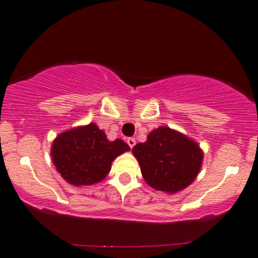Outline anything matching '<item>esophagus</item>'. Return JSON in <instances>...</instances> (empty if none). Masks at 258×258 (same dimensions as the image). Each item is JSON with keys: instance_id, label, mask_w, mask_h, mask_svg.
<instances>
[{"instance_id": "1", "label": "esophagus", "mask_w": 258, "mask_h": 258, "mask_svg": "<svg viewBox=\"0 0 258 258\" xmlns=\"http://www.w3.org/2000/svg\"><path fill=\"white\" fill-rule=\"evenodd\" d=\"M127 144H128L130 148L132 149L133 146L136 145V139L135 138H128V139H127Z\"/></svg>"}]
</instances>
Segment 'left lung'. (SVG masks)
I'll list each match as a JSON object with an SVG mask.
<instances>
[{
  "mask_svg": "<svg viewBox=\"0 0 258 258\" xmlns=\"http://www.w3.org/2000/svg\"><path fill=\"white\" fill-rule=\"evenodd\" d=\"M132 152L148 184L170 194L195 180L204 157L197 143L164 126L153 130L148 140L137 144Z\"/></svg>",
  "mask_w": 258,
  "mask_h": 258,
  "instance_id": "obj_1",
  "label": "left lung"
}]
</instances>
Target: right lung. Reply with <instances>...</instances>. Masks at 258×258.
<instances>
[{"mask_svg": "<svg viewBox=\"0 0 258 258\" xmlns=\"http://www.w3.org/2000/svg\"><path fill=\"white\" fill-rule=\"evenodd\" d=\"M130 146L121 139L109 142L95 123L60 133L54 139L51 156L65 181L74 185H90L102 181L112 162Z\"/></svg>", "mask_w": 258, "mask_h": 258, "instance_id": "1", "label": "right lung"}]
</instances>
